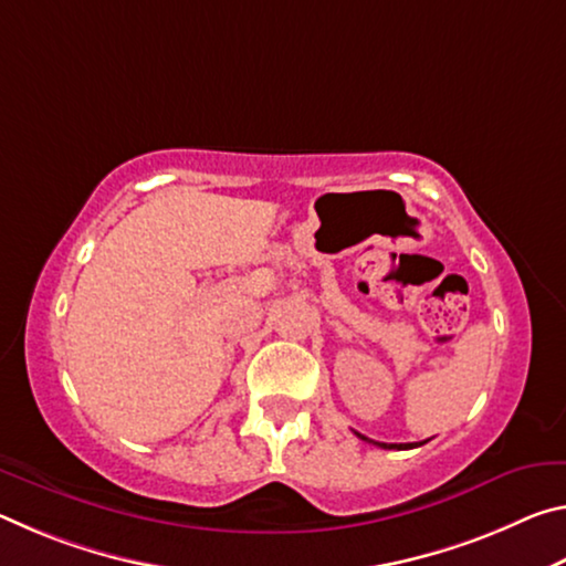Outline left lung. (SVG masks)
<instances>
[{"mask_svg":"<svg viewBox=\"0 0 566 566\" xmlns=\"http://www.w3.org/2000/svg\"><path fill=\"white\" fill-rule=\"evenodd\" d=\"M357 437H359V439H364V442H371V439H367V437L359 434V432H357ZM371 444H377V447H381V449H415V447H419L421 442H419V444H417V442H415V444H387V442H371Z\"/></svg>","mask_w":566,"mask_h":566,"instance_id":"1","label":"left lung"}]
</instances>
